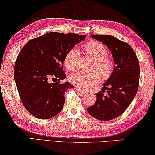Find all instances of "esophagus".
Instances as JSON below:
<instances>
[{"instance_id":"esophagus-1","label":"esophagus","mask_w":155,"mask_h":155,"mask_svg":"<svg viewBox=\"0 0 155 155\" xmlns=\"http://www.w3.org/2000/svg\"><path fill=\"white\" fill-rule=\"evenodd\" d=\"M75 90H76V91H78V93H81V94H83V95H84V94H86V92H85V91H83V90L80 89V88H79V87H75Z\"/></svg>"}]
</instances>
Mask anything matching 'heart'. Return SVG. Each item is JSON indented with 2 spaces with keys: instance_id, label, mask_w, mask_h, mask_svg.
Listing matches in <instances>:
<instances>
[{
  "instance_id": "b5f03b06",
  "label": "heart",
  "mask_w": 155,
  "mask_h": 155,
  "mask_svg": "<svg viewBox=\"0 0 155 155\" xmlns=\"http://www.w3.org/2000/svg\"><path fill=\"white\" fill-rule=\"evenodd\" d=\"M85 51L95 60L93 69L97 70L103 77H107L112 71L113 65L107 58L108 51L106 47L98 41H89L84 46ZM78 50L74 47L70 49L64 57V64L70 70H74L77 66ZM98 72H85L79 71L71 74L69 80L72 84L81 89H89L100 80Z\"/></svg>"
}]
</instances>
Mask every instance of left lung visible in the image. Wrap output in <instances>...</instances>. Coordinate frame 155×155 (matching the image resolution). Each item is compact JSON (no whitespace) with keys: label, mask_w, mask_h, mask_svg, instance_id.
Listing matches in <instances>:
<instances>
[{"label":"left lung","mask_w":155,"mask_h":155,"mask_svg":"<svg viewBox=\"0 0 155 155\" xmlns=\"http://www.w3.org/2000/svg\"><path fill=\"white\" fill-rule=\"evenodd\" d=\"M91 37L106 45L114 58L115 68L102 91L96 93V101L87 112L100 121H110L121 116L136 95L139 87V64L129 44L110 35L93 34ZM105 89L107 94L104 95Z\"/></svg>","instance_id":"8db88e82"}]
</instances>
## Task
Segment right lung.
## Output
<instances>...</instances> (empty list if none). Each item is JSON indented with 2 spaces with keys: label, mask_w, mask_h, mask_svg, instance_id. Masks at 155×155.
<instances>
[{
  "label": "right lung",
  "mask_w": 155,
  "mask_h": 155,
  "mask_svg": "<svg viewBox=\"0 0 155 155\" xmlns=\"http://www.w3.org/2000/svg\"><path fill=\"white\" fill-rule=\"evenodd\" d=\"M86 36L49 32L28 41L17 57L14 79L24 106L40 119L55 116L64 104V93L74 87L63 70L64 57ZM51 79L52 83L49 81Z\"/></svg>",
  "instance_id": "add662e5"
}]
</instances>
